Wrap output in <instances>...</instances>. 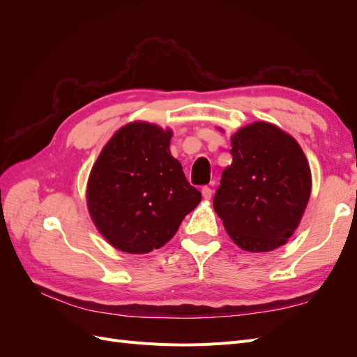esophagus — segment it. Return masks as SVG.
I'll return each mask as SVG.
<instances>
[{
	"instance_id": "1",
	"label": "esophagus",
	"mask_w": 357,
	"mask_h": 357,
	"mask_svg": "<svg viewBox=\"0 0 357 357\" xmlns=\"http://www.w3.org/2000/svg\"><path fill=\"white\" fill-rule=\"evenodd\" d=\"M201 193H202V197H204L205 199H210V198L213 197V190H211L208 186H204V188L201 189Z\"/></svg>"
}]
</instances>
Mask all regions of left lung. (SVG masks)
I'll list each match as a JSON object with an SVG mask.
<instances>
[{
    "label": "left lung",
    "mask_w": 357,
    "mask_h": 357,
    "mask_svg": "<svg viewBox=\"0 0 357 357\" xmlns=\"http://www.w3.org/2000/svg\"><path fill=\"white\" fill-rule=\"evenodd\" d=\"M232 164L213 198L232 241L247 252L283 245L310 199L311 172L294 138L275 125L255 122L232 138Z\"/></svg>",
    "instance_id": "obj_1"
}]
</instances>
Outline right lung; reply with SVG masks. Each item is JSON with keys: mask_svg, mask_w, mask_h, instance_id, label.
<instances>
[{"mask_svg": "<svg viewBox=\"0 0 357 357\" xmlns=\"http://www.w3.org/2000/svg\"><path fill=\"white\" fill-rule=\"evenodd\" d=\"M171 131L135 122L112 137L91 171L88 208L96 228L126 253H149L168 243L197 207L190 186L169 153Z\"/></svg>", "mask_w": 357, "mask_h": 357, "instance_id": "add662e5", "label": "right lung"}]
</instances>
